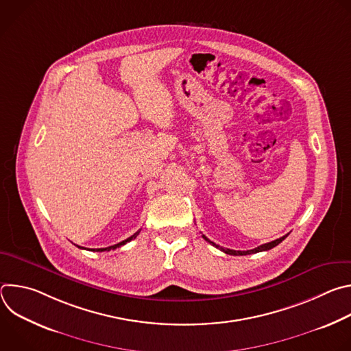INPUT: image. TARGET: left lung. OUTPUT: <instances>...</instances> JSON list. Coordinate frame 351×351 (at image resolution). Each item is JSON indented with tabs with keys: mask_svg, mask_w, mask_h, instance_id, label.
Returning <instances> with one entry per match:
<instances>
[{
	"mask_svg": "<svg viewBox=\"0 0 351 351\" xmlns=\"http://www.w3.org/2000/svg\"><path fill=\"white\" fill-rule=\"evenodd\" d=\"M289 234H285V236H282V237H279V239H276V240H274V241H269V243H265V244H263V245H258V247H256V248H253V250H247V252H240V250H229V248H223V247H219L218 244H215L214 241H211L210 239H207L204 234H203V237L206 239V241H208V243H211L213 245H215L217 248H219V250H222L223 253H226V254H230V256H247V254H254V253H260V252H267V250H271V248H274L275 245H278L280 241H283L286 237H287Z\"/></svg>",
	"mask_w": 351,
	"mask_h": 351,
	"instance_id": "obj_1",
	"label": "left lung"
}]
</instances>
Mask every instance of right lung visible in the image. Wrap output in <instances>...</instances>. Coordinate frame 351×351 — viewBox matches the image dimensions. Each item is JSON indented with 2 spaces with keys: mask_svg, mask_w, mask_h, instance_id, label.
I'll list each match as a JSON object with an SVG mask.
<instances>
[{
  "mask_svg": "<svg viewBox=\"0 0 351 351\" xmlns=\"http://www.w3.org/2000/svg\"><path fill=\"white\" fill-rule=\"evenodd\" d=\"M138 234V232H136L134 234H132L130 237H128L126 240H122L121 243H118V244H114V245H110V247H106V248H93L91 252H110V250H115V248H118V247H121V245H123V244H126L128 241H130V240H133V239H136V236ZM79 248H83V247H80V245H77Z\"/></svg>",
  "mask_w": 351,
  "mask_h": 351,
  "instance_id": "obj_1",
  "label": "right lung"
}]
</instances>
